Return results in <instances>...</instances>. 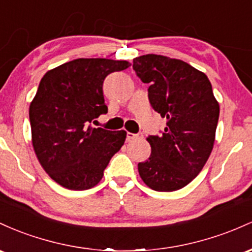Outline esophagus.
Wrapping results in <instances>:
<instances>
[{
    "instance_id": "34e87169",
    "label": "esophagus",
    "mask_w": 252,
    "mask_h": 252,
    "mask_svg": "<svg viewBox=\"0 0 252 252\" xmlns=\"http://www.w3.org/2000/svg\"><path fill=\"white\" fill-rule=\"evenodd\" d=\"M141 137V134H134V133H131V132H127V135H126V139L128 141L131 140H134V139H138V138Z\"/></svg>"
}]
</instances>
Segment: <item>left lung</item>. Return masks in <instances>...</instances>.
<instances>
[{"instance_id":"1","label":"left lung","mask_w":252,"mask_h":252,"mask_svg":"<svg viewBox=\"0 0 252 252\" xmlns=\"http://www.w3.org/2000/svg\"><path fill=\"white\" fill-rule=\"evenodd\" d=\"M133 70L149 83V101L166 127L149 135L151 155L138 164L141 180L157 191H174L191 182L213 150L219 103L205 73L186 62L159 55L133 59Z\"/></svg>"}]
</instances>
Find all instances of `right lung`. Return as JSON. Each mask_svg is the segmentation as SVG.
<instances>
[{
	"label": "right lung",
	"instance_id": "right-lung-1",
	"mask_svg": "<svg viewBox=\"0 0 252 252\" xmlns=\"http://www.w3.org/2000/svg\"><path fill=\"white\" fill-rule=\"evenodd\" d=\"M126 61L78 58L44 75L30 106L32 144L39 163L53 181L72 190L95 187L126 132L92 127L108 112L103 81L129 66Z\"/></svg>",
	"mask_w": 252,
	"mask_h": 252
}]
</instances>
